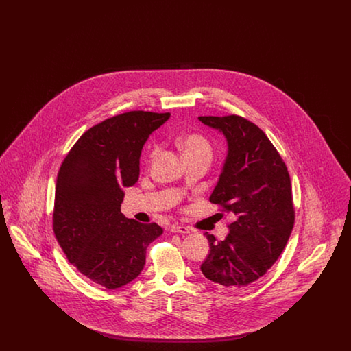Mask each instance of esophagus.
Segmentation results:
<instances>
[{
    "mask_svg": "<svg viewBox=\"0 0 351 351\" xmlns=\"http://www.w3.org/2000/svg\"><path fill=\"white\" fill-rule=\"evenodd\" d=\"M169 230L172 232V233H180V234H188L191 230H189V228H186V226H183V225H172L171 228H169Z\"/></svg>",
    "mask_w": 351,
    "mask_h": 351,
    "instance_id": "esophagus-1",
    "label": "esophagus"
}]
</instances>
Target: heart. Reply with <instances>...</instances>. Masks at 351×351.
<instances>
[{"instance_id":"heart-1","label":"heart","mask_w":351,"mask_h":351,"mask_svg":"<svg viewBox=\"0 0 351 351\" xmlns=\"http://www.w3.org/2000/svg\"><path fill=\"white\" fill-rule=\"evenodd\" d=\"M179 146L183 151L185 159L186 158H195V156H200V155H206V156H212V147L210 143L208 142V139L205 136H202L200 134H188L184 135L179 139ZM159 152V146H154L151 150L150 158H155Z\"/></svg>"}]
</instances>
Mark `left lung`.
<instances>
[{
    "label": "left lung",
    "mask_w": 351,
    "mask_h": 351,
    "mask_svg": "<svg viewBox=\"0 0 351 351\" xmlns=\"http://www.w3.org/2000/svg\"><path fill=\"white\" fill-rule=\"evenodd\" d=\"M199 119L228 141V156L209 200L235 217L223 241L205 233L210 251L201 272L238 289L261 279L283 252L295 223L291 179L280 154L249 119L235 114Z\"/></svg>",
    "instance_id": "obj_1"
}]
</instances>
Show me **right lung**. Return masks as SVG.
I'll return each instance as SVG.
<instances>
[{
    "instance_id": "right-lung-1",
    "label": "right lung",
    "mask_w": 351,
    "mask_h": 351,
    "mask_svg": "<svg viewBox=\"0 0 351 351\" xmlns=\"http://www.w3.org/2000/svg\"><path fill=\"white\" fill-rule=\"evenodd\" d=\"M169 113L134 110L108 118L77 139L56 179L52 228L71 265L93 283L116 289L143 269L146 249L163 229L121 213L123 186L139 178L150 134Z\"/></svg>"
}]
</instances>
